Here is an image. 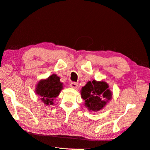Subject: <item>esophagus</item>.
<instances>
[{"mask_svg":"<svg viewBox=\"0 0 150 150\" xmlns=\"http://www.w3.org/2000/svg\"><path fill=\"white\" fill-rule=\"evenodd\" d=\"M70 87H71V88H74V89L77 88V87H78V84H77V83H71L70 84Z\"/></svg>","mask_w":150,"mask_h":150,"instance_id":"obj_1","label":"esophagus"}]
</instances>
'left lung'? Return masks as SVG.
I'll use <instances>...</instances> for the list:
<instances>
[{"instance_id":"obj_1","label":"left lung","mask_w":150,"mask_h":150,"mask_svg":"<svg viewBox=\"0 0 150 150\" xmlns=\"http://www.w3.org/2000/svg\"><path fill=\"white\" fill-rule=\"evenodd\" d=\"M81 98L84 100V105L89 111H100L112 99V92L108 84L103 81L95 79L88 81L81 91Z\"/></svg>"}]
</instances>
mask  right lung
Segmentation results:
<instances>
[{
  "label": "right lung",
  "mask_w": 150,
  "mask_h": 150,
  "mask_svg": "<svg viewBox=\"0 0 150 150\" xmlns=\"http://www.w3.org/2000/svg\"><path fill=\"white\" fill-rule=\"evenodd\" d=\"M62 89L63 83L60 82V78L53 74L38 82L35 88V94L39 95L45 105H53L54 99L59 96Z\"/></svg>",
  "instance_id": "1"
}]
</instances>
